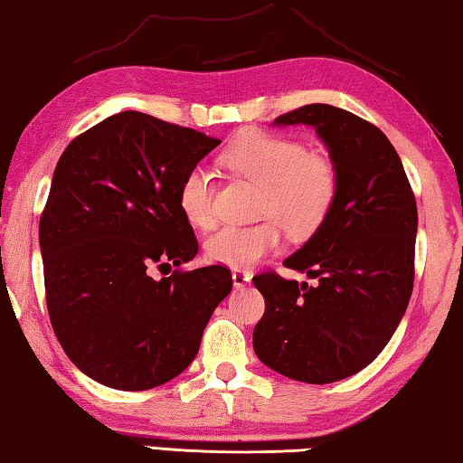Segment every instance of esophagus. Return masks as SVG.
<instances>
[{"label": "esophagus", "mask_w": 463, "mask_h": 463, "mask_svg": "<svg viewBox=\"0 0 463 463\" xmlns=\"http://www.w3.org/2000/svg\"><path fill=\"white\" fill-rule=\"evenodd\" d=\"M249 282H251V274L245 269H232V284L237 286V288H243V286H247Z\"/></svg>", "instance_id": "esophagus-1"}]
</instances>
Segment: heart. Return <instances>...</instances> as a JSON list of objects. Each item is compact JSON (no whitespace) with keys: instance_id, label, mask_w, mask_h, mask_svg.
<instances>
[{"instance_id":"1","label":"heart","mask_w":463,"mask_h":463,"mask_svg":"<svg viewBox=\"0 0 463 463\" xmlns=\"http://www.w3.org/2000/svg\"><path fill=\"white\" fill-rule=\"evenodd\" d=\"M234 175L261 187L258 214L268 216L247 226H224L205 241L210 261L229 268H251L276 253L284 241V225L292 237H309L332 212L340 177L327 156L307 152L295 137L245 131L220 154ZM212 175L192 166L181 179L177 202L189 224L210 229L214 224Z\"/></svg>"}]
</instances>
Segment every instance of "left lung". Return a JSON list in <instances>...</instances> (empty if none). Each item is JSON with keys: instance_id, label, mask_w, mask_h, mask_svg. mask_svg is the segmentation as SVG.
Masks as SVG:
<instances>
[{"instance_id": "1", "label": "left lung", "mask_w": 463, "mask_h": 463, "mask_svg": "<svg viewBox=\"0 0 463 463\" xmlns=\"http://www.w3.org/2000/svg\"><path fill=\"white\" fill-rule=\"evenodd\" d=\"M276 126H311L340 187L313 237L284 260L315 284L276 271L253 278L266 313L253 329L260 361L303 383H334L363 371L392 340L414 286L416 200L398 152L373 123L332 105H305Z\"/></svg>"}]
</instances>
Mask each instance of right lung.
<instances>
[{"label": "right lung", "mask_w": 463, "mask_h": 463, "mask_svg": "<svg viewBox=\"0 0 463 463\" xmlns=\"http://www.w3.org/2000/svg\"><path fill=\"white\" fill-rule=\"evenodd\" d=\"M220 139L123 111L71 139L55 166L39 243L49 319L70 361L123 392L163 385L187 369L231 269L152 268L195 258L181 179Z\"/></svg>", "instance_id": "obj_1"}]
</instances>
